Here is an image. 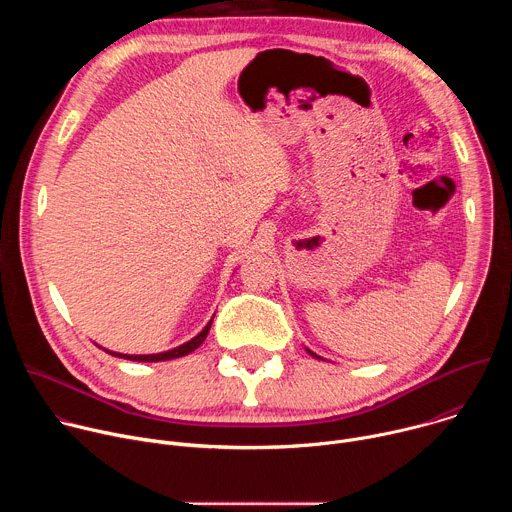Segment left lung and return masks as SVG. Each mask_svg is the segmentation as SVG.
I'll return each mask as SVG.
<instances>
[{
	"instance_id": "obj_1",
	"label": "left lung",
	"mask_w": 512,
	"mask_h": 512,
	"mask_svg": "<svg viewBox=\"0 0 512 512\" xmlns=\"http://www.w3.org/2000/svg\"><path fill=\"white\" fill-rule=\"evenodd\" d=\"M308 352H310V354H312V356H316V358H320V356H318V354H314V352H312V350H308Z\"/></svg>"
}]
</instances>
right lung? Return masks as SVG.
<instances>
[{
	"mask_svg": "<svg viewBox=\"0 0 512 512\" xmlns=\"http://www.w3.org/2000/svg\"><path fill=\"white\" fill-rule=\"evenodd\" d=\"M210 324H212V320H210V322L204 326V330H202L200 334H196L192 340H188V342H184V344H180V346H176V348H172V350L158 352V354H121V352H113V350H107V348H103V350L109 352V354H113V356H119V358H125V360H135V362H162V360H172V358H180V356H186V354H190L192 350H196V348L204 342V338L208 336Z\"/></svg>",
	"mask_w": 512,
	"mask_h": 512,
	"instance_id": "add662e5",
	"label": "right lung"
}]
</instances>
